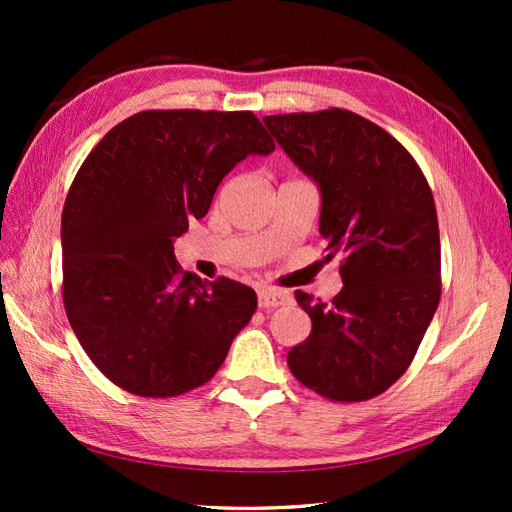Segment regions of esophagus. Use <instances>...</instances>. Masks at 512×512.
Listing matches in <instances>:
<instances>
[{
  "instance_id": "esophagus-1",
  "label": "esophagus",
  "mask_w": 512,
  "mask_h": 512,
  "mask_svg": "<svg viewBox=\"0 0 512 512\" xmlns=\"http://www.w3.org/2000/svg\"><path fill=\"white\" fill-rule=\"evenodd\" d=\"M257 301H259V308H277V306H286V303L290 301V295L284 290L259 288L257 290Z\"/></svg>"
}]
</instances>
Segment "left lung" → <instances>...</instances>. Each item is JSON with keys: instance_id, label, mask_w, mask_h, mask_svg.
<instances>
[{"instance_id": "left-lung-1", "label": "left lung", "mask_w": 512, "mask_h": 512, "mask_svg": "<svg viewBox=\"0 0 512 512\" xmlns=\"http://www.w3.org/2000/svg\"><path fill=\"white\" fill-rule=\"evenodd\" d=\"M264 123L321 191L325 259L343 257V288L330 303L295 292L312 332L288 352V367L325 398L369 400L405 374L440 303L431 189L409 151L354 112L332 107Z\"/></svg>"}]
</instances>
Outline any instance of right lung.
Here are the masks:
<instances>
[{"instance_id": "add662e5", "label": "right lung", "mask_w": 512, "mask_h": 512, "mask_svg": "<svg viewBox=\"0 0 512 512\" xmlns=\"http://www.w3.org/2000/svg\"><path fill=\"white\" fill-rule=\"evenodd\" d=\"M275 140L253 112L149 110L85 158L61 215L63 306L92 363L129 394L171 398L220 369L257 295L184 273L173 242L215 189Z\"/></svg>"}]
</instances>
